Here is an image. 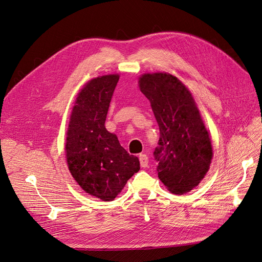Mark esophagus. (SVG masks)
<instances>
[{"mask_svg": "<svg viewBox=\"0 0 262 262\" xmlns=\"http://www.w3.org/2000/svg\"><path fill=\"white\" fill-rule=\"evenodd\" d=\"M139 158H140V163H141L142 167H147L148 166V157L147 156L142 154V155L139 156Z\"/></svg>", "mask_w": 262, "mask_h": 262, "instance_id": "esophagus-1", "label": "esophagus"}]
</instances>
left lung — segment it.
<instances>
[{
	"label": "left lung",
	"mask_w": 262,
	"mask_h": 262,
	"mask_svg": "<svg viewBox=\"0 0 262 262\" xmlns=\"http://www.w3.org/2000/svg\"><path fill=\"white\" fill-rule=\"evenodd\" d=\"M139 83L160 130L154 151L159 180L172 193L189 192L204 179L213 157L200 112L190 91L171 74L147 73Z\"/></svg>",
	"instance_id": "left-lung-1"
}]
</instances>
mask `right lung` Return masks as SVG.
<instances>
[{
  "instance_id": "1",
  "label": "right lung",
  "mask_w": 262,
  "mask_h": 262,
  "mask_svg": "<svg viewBox=\"0 0 262 262\" xmlns=\"http://www.w3.org/2000/svg\"><path fill=\"white\" fill-rule=\"evenodd\" d=\"M118 74L99 76L78 93L67 133L69 170L87 193L112 201L140 170L138 157L128 154L105 120Z\"/></svg>"
}]
</instances>
